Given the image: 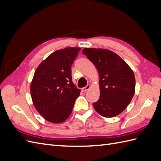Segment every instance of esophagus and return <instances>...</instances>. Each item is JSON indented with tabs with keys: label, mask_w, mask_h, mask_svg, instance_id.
Listing matches in <instances>:
<instances>
[{
	"label": "esophagus",
	"mask_w": 161,
	"mask_h": 161,
	"mask_svg": "<svg viewBox=\"0 0 161 161\" xmlns=\"http://www.w3.org/2000/svg\"><path fill=\"white\" fill-rule=\"evenodd\" d=\"M90 88H91V86H90V85L88 84V85L86 86H85V87H84L83 88H82V91H83L84 92H86V91H88Z\"/></svg>",
	"instance_id": "esophagus-1"
}]
</instances>
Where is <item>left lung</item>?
Instances as JSON below:
<instances>
[{
	"instance_id": "1",
	"label": "left lung",
	"mask_w": 161,
	"mask_h": 161,
	"mask_svg": "<svg viewBox=\"0 0 161 161\" xmlns=\"http://www.w3.org/2000/svg\"><path fill=\"white\" fill-rule=\"evenodd\" d=\"M82 53L96 66L99 75L100 97L92 103L95 110L104 117H113L121 113L135 91L132 70L110 50L85 48Z\"/></svg>"
}]
</instances>
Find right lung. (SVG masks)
Segmentation results:
<instances>
[{
  "mask_svg": "<svg viewBox=\"0 0 161 161\" xmlns=\"http://www.w3.org/2000/svg\"><path fill=\"white\" fill-rule=\"evenodd\" d=\"M81 48L67 47L51 54L36 70L31 95L36 110L48 121L60 123L72 113L80 94L73 84L71 65Z\"/></svg>",
  "mask_w": 161,
  "mask_h": 161,
  "instance_id": "right-lung-1",
  "label": "right lung"
}]
</instances>
